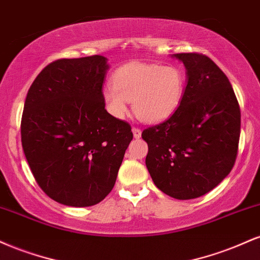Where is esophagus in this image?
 <instances>
[{
  "label": "esophagus",
  "instance_id": "1",
  "mask_svg": "<svg viewBox=\"0 0 260 260\" xmlns=\"http://www.w3.org/2000/svg\"><path fill=\"white\" fill-rule=\"evenodd\" d=\"M133 135L135 139H140L141 137V130L139 127H133Z\"/></svg>",
  "mask_w": 260,
  "mask_h": 260
}]
</instances>
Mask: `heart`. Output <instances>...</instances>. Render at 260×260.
Instances as JSON below:
<instances>
[{"instance_id": "1", "label": "heart", "mask_w": 260, "mask_h": 260, "mask_svg": "<svg viewBox=\"0 0 260 260\" xmlns=\"http://www.w3.org/2000/svg\"><path fill=\"white\" fill-rule=\"evenodd\" d=\"M113 86L103 90L107 109L114 118L127 113L133 101L136 117L145 123H160L178 109L185 92V74L174 64L133 62L115 70Z\"/></svg>"}]
</instances>
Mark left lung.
Masks as SVG:
<instances>
[{"label":"left lung","instance_id":"1","mask_svg":"<svg viewBox=\"0 0 260 260\" xmlns=\"http://www.w3.org/2000/svg\"><path fill=\"white\" fill-rule=\"evenodd\" d=\"M184 63V96L163 123L142 131L146 167L154 185L176 200L212 191L236 160L240 106L228 76L212 59L197 53L172 54Z\"/></svg>","mask_w":260,"mask_h":260}]
</instances>
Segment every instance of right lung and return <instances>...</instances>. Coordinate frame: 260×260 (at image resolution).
Listing matches in <instances>:
<instances>
[{
    "mask_svg": "<svg viewBox=\"0 0 260 260\" xmlns=\"http://www.w3.org/2000/svg\"><path fill=\"white\" fill-rule=\"evenodd\" d=\"M103 56L58 59L27 91L21 145L42 191L70 207L97 204L117 180L133 133L105 109Z\"/></svg>",
    "mask_w": 260,
    "mask_h": 260,
    "instance_id": "obj_1",
    "label": "right lung"
}]
</instances>
